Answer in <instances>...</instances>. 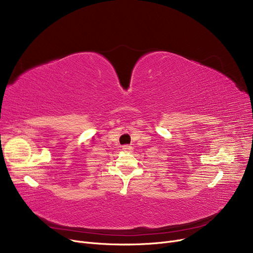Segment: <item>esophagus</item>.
Masks as SVG:
<instances>
[{"mask_svg":"<svg viewBox=\"0 0 253 253\" xmlns=\"http://www.w3.org/2000/svg\"><path fill=\"white\" fill-rule=\"evenodd\" d=\"M131 149H132V147H130V146H128V145H126V146H123V150H124V151H126V152L130 151Z\"/></svg>","mask_w":253,"mask_h":253,"instance_id":"esophagus-1","label":"esophagus"}]
</instances>
